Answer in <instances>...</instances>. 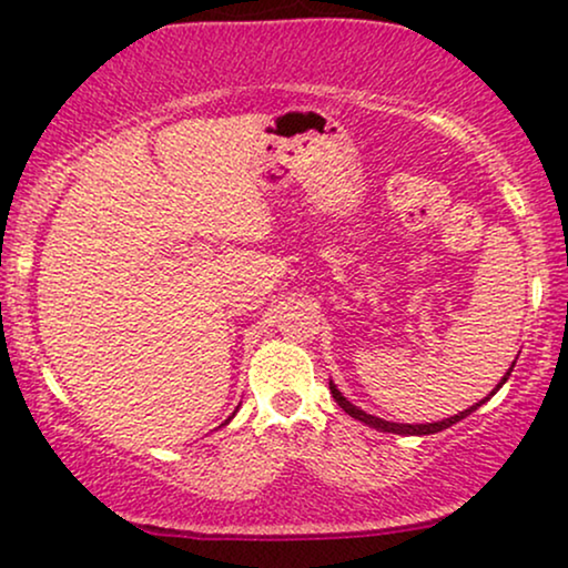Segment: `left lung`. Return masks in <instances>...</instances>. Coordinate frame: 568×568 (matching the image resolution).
Segmentation results:
<instances>
[{
	"label": "left lung",
	"mask_w": 568,
	"mask_h": 568,
	"mask_svg": "<svg viewBox=\"0 0 568 568\" xmlns=\"http://www.w3.org/2000/svg\"><path fill=\"white\" fill-rule=\"evenodd\" d=\"M511 367H515V362H511ZM511 372V369H509ZM509 372L507 375H504V379L499 385H496V390H499V387L507 383V377H509ZM331 393H333V398H336V403L341 408L346 410L348 416H354V418H359V422H364V424H369V426H375V429H379V432H393V434H437V432H442V429H447V426H453V424H457L460 422V418H465L468 414H473V410H476L480 403H476V406H470L468 410H460V414L457 416H449V418H445V422H437V424H393V422H383V418H377V416H369V414H364L362 408H356L354 403H348L344 395L338 393V387L331 383ZM494 395V393H491Z\"/></svg>",
	"instance_id": "8db88e82"
}]
</instances>
